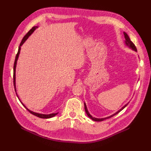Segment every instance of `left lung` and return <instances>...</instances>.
Wrapping results in <instances>:
<instances>
[{
	"instance_id": "left-lung-1",
	"label": "left lung",
	"mask_w": 151,
	"mask_h": 151,
	"mask_svg": "<svg viewBox=\"0 0 151 151\" xmlns=\"http://www.w3.org/2000/svg\"><path fill=\"white\" fill-rule=\"evenodd\" d=\"M124 38H125V43H126V44H127V45H128L129 46V47H130L131 49H132L134 50H135V51H137V49H136V46H135V45H134L132 41H130V38H129V36H128L127 35V33H125V32H124ZM129 104V103H128ZM125 104L124 106L121 109H120L118 111H117L116 113H115L114 114H113V115H110V116H109V117H105V118H102V119H98V118H95V117H93L91 115L89 114V113L88 112V110H87V107H86V104L84 103V108H85V111H86V114H87V115H88V116L90 118V119H91L93 120V121H104V120H105V119H109V118H110V117H113V116H114L115 115H116V114H117L119 112H120L122 110H123V109L127 106V104Z\"/></svg>"
}]
</instances>
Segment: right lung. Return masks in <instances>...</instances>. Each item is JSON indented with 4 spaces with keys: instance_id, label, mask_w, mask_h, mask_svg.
Masks as SVG:
<instances>
[{
    "instance_id": "1",
    "label": "right lung",
    "mask_w": 151,
    "mask_h": 151,
    "mask_svg": "<svg viewBox=\"0 0 151 151\" xmlns=\"http://www.w3.org/2000/svg\"><path fill=\"white\" fill-rule=\"evenodd\" d=\"M37 27H34L32 28V29H30L29 31H28V32L25 35V36H24V37L22 38V40L21 41V42L20 43V45H19V49H18V52L17 53V54H16V56H15V62H14V88H15V91L16 92V87H15V68H16V65H17V59H18V57H19V53H20V50H21V47L22 46V45L24 43V41H26L28 37H29L30 35L32 34L34 32V31L36 30V28H37ZM16 94H17V93H16ZM18 97V96H17ZM19 98V97H18ZM20 101V100H19ZM22 103V102H21ZM22 104L24 106L27 108V110L30 112V114H33L34 115H36V116L40 117V118H42V119H48V118H50V117H52L54 116H55L56 115L58 114V113L56 114H38V113H36V112H34L32 111H31L30 110H28V109L22 103Z\"/></svg>"
}]
</instances>
